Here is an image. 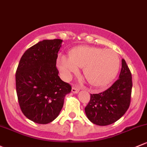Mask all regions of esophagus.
Instances as JSON below:
<instances>
[{"instance_id":"34e87169","label":"esophagus","mask_w":147,"mask_h":147,"mask_svg":"<svg viewBox=\"0 0 147 147\" xmlns=\"http://www.w3.org/2000/svg\"><path fill=\"white\" fill-rule=\"evenodd\" d=\"M79 91H80V88H79V86H75V85H73L72 87V92H73V93H78Z\"/></svg>"}]
</instances>
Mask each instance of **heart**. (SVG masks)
<instances>
[{"label": "heart", "instance_id": "obj_1", "mask_svg": "<svg viewBox=\"0 0 147 147\" xmlns=\"http://www.w3.org/2000/svg\"><path fill=\"white\" fill-rule=\"evenodd\" d=\"M58 67L65 79L70 78L83 67V75L90 85L101 86L109 84L118 74L120 59L118 53L111 49L89 46L75 48L69 57L62 55Z\"/></svg>", "mask_w": 147, "mask_h": 147}]
</instances>
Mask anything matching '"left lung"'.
I'll return each instance as SVG.
<instances>
[{"mask_svg": "<svg viewBox=\"0 0 147 147\" xmlns=\"http://www.w3.org/2000/svg\"><path fill=\"white\" fill-rule=\"evenodd\" d=\"M132 87V74L125 61L122 59L118 80L104 92L91 94L90 101L84 109L89 120L101 126L116 122L129 108Z\"/></svg>", "mask_w": 147, "mask_h": 147, "instance_id": "obj_1", "label": "left lung"}]
</instances>
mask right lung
I'll return each mask as SVG.
<instances>
[{"instance_id":"1","label":"right lung","mask_w":147,"mask_h":147,"mask_svg":"<svg viewBox=\"0 0 147 147\" xmlns=\"http://www.w3.org/2000/svg\"><path fill=\"white\" fill-rule=\"evenodd\" d=\"M61 39L43 40L27 49L16 70V92L22 112L38 124L59 115L72 86L58 76L56 61Z\"/></svg>"}]
</instances>
